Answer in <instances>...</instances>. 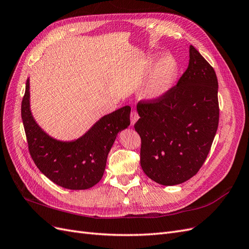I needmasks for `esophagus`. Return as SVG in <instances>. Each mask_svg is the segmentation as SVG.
Returning <instances> with one entry per match:
<instances>
[{"label": "esophagus", "instance_id": "1", "mask_svg": "<svg viewBox=\"0 0 249 249\" xmlns=\"http://www.w3.org/2000/svg\"><path fill=\"white\" fill-rule=\"evenodd\" d=\"M138 118H139V115H138V113L136 112V111H132L131 112V124L132 125H134L135 124H136V122L138 120Z\"/></svg>", "mask_w": 249, "mask_h": 249}]
</instances>
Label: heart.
I'll use <instances>...</instances> for the list:
<instances>
[{"mask_svg": "<svg viewBox=\"0 0 249 249\" xmlns=\"http://www.w3.org/2000/svg\"><path fill=\"white\" fill-rule=\"evenodd\" d=\"M178 65L170 55H165L158 60L150 71L143 94L148 100H158L166 94L173 86L178 76Z\"/></svg>", "mask_w": 249, "mask_h": 249, "instance_id": "heart-1", "label": "heart"}]
</instances>
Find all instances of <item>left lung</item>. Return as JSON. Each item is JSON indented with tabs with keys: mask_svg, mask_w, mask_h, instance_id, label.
<instances>
[{
	"mask_svg": "<svg viewBox=\"0 0 249 249\" xmlns=\"http://www.w3.org/2000/svg\"><path fill=\"white\" fill-rule=\"evenodd\" d=\"M189 65L162 97L139 103L135 130L140 135V164L164 186L182 184L206 161L219 122L215 71L193 46Z\"/></svg>",
	"mask_w": 249,
	"mask_h": 249,
	"instance_id": "8db88e82",
	"label": "left lung"
}]
</instances>
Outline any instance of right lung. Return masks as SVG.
I'll return each mask as SVG.
<instances>
[{
	"label": "right lung",
	"instance_id": "add662e5",
	"mask_svg": "<svg viewBox=\"0 0 249 249\" xmlns=\"http://www.w3.org/2000/svg\"><path fill=\"white\" fill-rule=\"evenodd\" d=\"M130 113L131 107L124 106L101 117L78 139L64 141L50 136L33 117L29 78L21 102V119L34 163L53 183L71 190L89 189L102 179L117 134L130 125Z\"/></svg>",
	"mask_w": 249,
	"mask_h": 249
}]
</instances>
